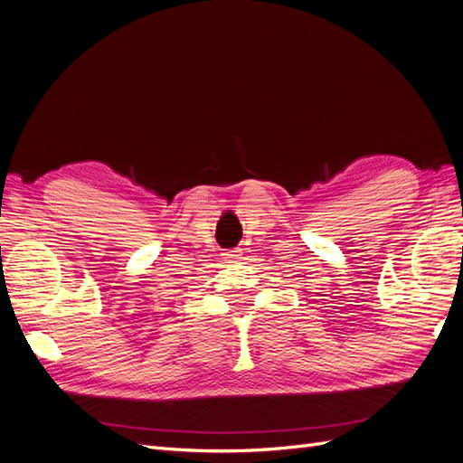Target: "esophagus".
I'll use <instances>...</instances> for the list:
<instances>
[{
	"instance_id": "1",
	"label": "esophagus",
	"mask_w": 463,
	"mask_h": 463,
	"mask_svg": "<svg viewBox=\"0 0 463 463\" xmlns=\"http://www.w3.org/2000/svg\"><path fill=\"white\" fill-rule=\"evenodd\" d=\"M241 249H233V250H228V253H223V259H226L228 262H235V260H240L241 259Z\"/></svg>"
}]
</instances>
